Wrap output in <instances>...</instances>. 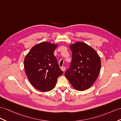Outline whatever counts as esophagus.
Masks as SVG:
<instances>
[{
    "mask_svg": "<svg viewBox=\"0 0 121 121\" xmlns=\"http://www.w3.org/2000/svg\"><path fill=\"white\" fill-rule=\"evenodd\" d=\"M61 70H62L63 72H64L65 70V67H61Z\"/></svg>",
    "mask_w": 121,
    "mask_h": 121,
    "instance_id": "34e87169",
    "label": "esophagus"
}]
</instances>
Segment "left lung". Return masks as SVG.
Segmentation results:
<instances>
[{
  "instance_id": "1",
  "label": "left lung",
  "mask_w": 121,
  "mask_h": 121,
  "mask_svg": "<svg viewBox=\"0 0 121 121\" xmlns=\"http://www.w3.org/2000/svg\"><path fill=\"white\" fill-rule=\"evenodd\" d=\"M72 60L66 78L75 89L84 91L93 85L98 78L101 61L98 53L86 43L78 42L70 44Z\"/></svg>"
}]
</instances>
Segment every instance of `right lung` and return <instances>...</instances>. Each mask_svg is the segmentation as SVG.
I'll use <instances>...</instances> for the list:
<instances>
[{
  "label": "right lung",
  "mask_w": 121,
  "mask_h": 121,
  "mask_svg": "<svg viewBox=\"0 0 121 121\" xmlns=\"http://www.w3.org/2000/svg\"><path fill=\"white\" fill-rule=\"evenodd\" d=\"M58 43L42 42L34 46L24 60L26 76L34 88L42 92L52 90L63 73L54 52Z\"/></svg>",
  "instance_id": "add662e5"
}]
</instances>
